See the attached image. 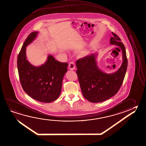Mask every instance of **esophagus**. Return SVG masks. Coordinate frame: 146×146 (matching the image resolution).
<instances>
[{
    "label": "esophagus",
    "instance_id": "esophagus-1",
    "mask_svg": "<svg viewBox=\"0 0 146 146\" xmlns=\"http://www.w3.org/2000/svg\"><path fill=\"white\" fill-rule=\"evenodd\" d=\"M75 68V64L74 62H71L69 64V69L71 70H73Z\"/></svg>",
    "mask_w": 146,
    "mask_h": 146
}]
</instances>
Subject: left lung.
<instances>
[{
  "mask_svg": "<svg viewBox=\"0 0 146 146\" xmlns=\"http://www.w3.org/2000/svg\"><path fill=\"white\" fill-rule=\"evenodd\" d=\"M112 34L110 44L120 47L123 52V63L118 71L112 74L102 72L97 66L94 54L78 59L76 62L82 94L90 102H102L113 97L119 91L125 76L128 66L125 47L120 38Z\"/></svg>",
  "mask_w": 146,
  "mask_h": 146,
  "instance_id": "1",
  "label": "left lung"
}]
</instances>
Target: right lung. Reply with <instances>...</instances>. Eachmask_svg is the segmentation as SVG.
I'll use <instances>...</instances> for the list:
<instances>
[{"mask_svg": "<svg viewBox=\"0 0 146 146\" xmlns=\"http://www.w3.org/2000/svg\"><path fill=\"white\" fill-rule=\"evenodd\" d=\"M38 33L32 32L23 43L17 57L18 74L22 88L27 94L40 102H51L60 94L68 64L57 61L51 55L40 67L30 64L26 57V46L33 41Z\"/></svg>", "mask_w": 146, "mask_h": 146, "instance_id": "add662e5", "label": "right lung"}]
</instances>
